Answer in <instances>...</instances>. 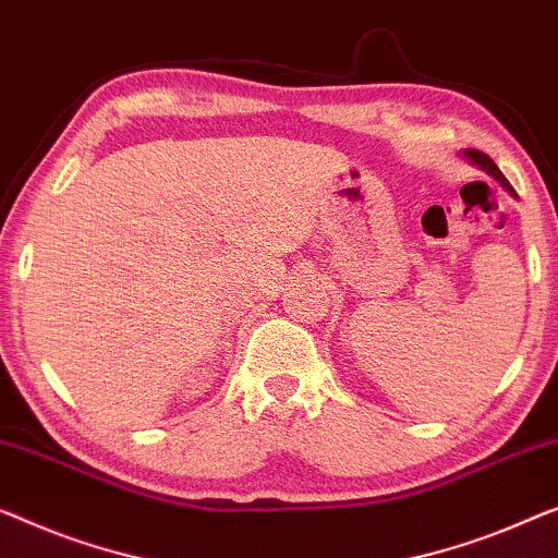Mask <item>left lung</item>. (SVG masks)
Segmentation results:
<instances>
[{
    "label": "left lung",
    "mask_w": 558,
    "mask_h": 558,
    "mask_svg": "<svg viewBox=\"0 0 558 558\" xmlns=\"http://www.w3.org/2000/svg\"><path fill=\"white\" fill-rule=\"evenodd\" d=\"M465 156H468V158H471L475 166H481V168H483V171H486V173H490V175H494V179H496V181H500V183H504V185H506V189H508V191H511V193H513V196H515V191L511 189V183H508V181H506V175L498 171V166L494 163V158H488V156H486V153H481V150H475V148H471V150H465Z\"/></svg>",
    "instance_id": "left-lung-1"
}]
</instances>
